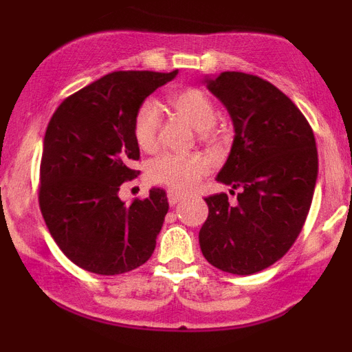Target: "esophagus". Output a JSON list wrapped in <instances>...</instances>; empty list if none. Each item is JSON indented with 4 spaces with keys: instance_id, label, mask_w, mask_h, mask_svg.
<instances>
[{
    "instance_id": "esophagus-1",
    "label": "esophagus",
    "mask_w": 352,
    "mask_h": 352,
    "mask_svg": "<svg viewBox=\"0 0 352 352\" xmlns=\"http://www.w3.org/2000/svg\"><path fill=\"white\" fill-rule=\"evenodd\" d=\"M167 200H168V205H170V207H175V205L182 200V195H179V193H177V192H173V190H168V192H167Z\"/></svg>"
}]
</instances>
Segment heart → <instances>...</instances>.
Returning a JSON list of instances; mask_svg holds the SVG:
<instances>
[{
	"label": "heart",
	"instance_id": "obj_1",
	"mask_svg": "<svg viewBox=\"0 0 352 352\" xmlns=\"http://www.w3.org/2000/svg\"><path fill=\"white\" fill-rule=\"evenodd\" d=\"M168 104L197 131H204L201 137L205 140L215 137L213 122H215L217 109L213 100L201 89H177L168 96ZM160 124H162V109L155 100H144L134 117V137L142 151H155L159 144ZM210 170H212V164L207 157L200 153H192V155L164 153L148 165V177L157 184H164L175 192L185 193L195 188Z\"/></svg>",
	"mask_w": 352,
	"mask_h": 352
}]
</instances>
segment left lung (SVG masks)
Here are the masks:
<instances>
[{
  "label": "left lung",
  "instance_id": "obj_1",
  "mask_svg": "<svg viewBox=\"0 0 352 352\" xmlns=\"http://www.w3.org/2000/svg\"><path fill=\"white\" fill-rule=\"evenodd\" d=\"M205 82L235 127L217 180L240 193L235 207L227 193L205 199L200 248L221 272L253 274L285 256L301 233L318 177L316 140L300 109L268 80L227 71Z\"/></svg>",
  "mask_w": 352,
  "mask_h": 352
}]
</instances>
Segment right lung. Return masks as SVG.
Listing matches in <instances>:
<instances>
[{"label":"right lung","mask_w":352,"mask_h":352,"mask_svg":"<svg viewBox=\"0 0 352 352\" xmlns=\"http://www.w3.org/2000/svg\"><path fill=\"white\" fill-rule=\"evenodd\" d=\"M177 71H116L59 104L47 124L39 167V208L60 252L96 274L139 268L155 250L168 212L162 188L124 204L119 188L137 177V109Z\"/></svg>","instance_id":"1"}]
</instances>
